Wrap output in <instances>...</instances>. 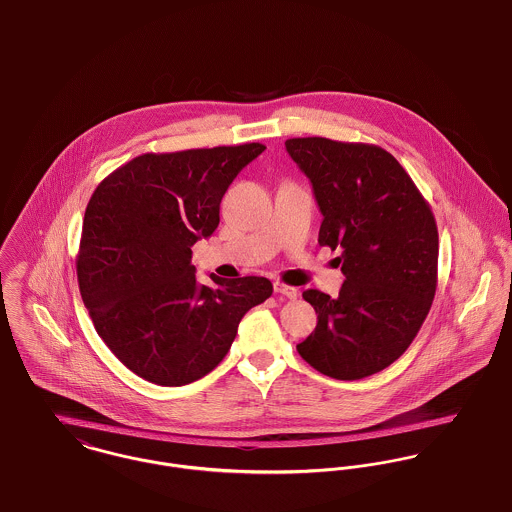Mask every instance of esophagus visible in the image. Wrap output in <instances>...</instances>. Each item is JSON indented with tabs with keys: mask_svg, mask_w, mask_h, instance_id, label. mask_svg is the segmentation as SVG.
I'll list each match as a JSON object with an SVG mask.
<instances>
[{
	"mask_svg": "<svg viewBox=\"0 0 512 512\" xmlns=\"http://www.w3.org/2000/svg\"><path fill=\"white\" fill-rule=\"evenodd\" d=\"M275 292L276 294H282V296L290 298V300H296V298H298V290H296L294 286L284 284V282H275Z\"/></svg>",
	"mask_w": 512,
	"mask_h": 512,
	"instance_id": "esophagus-1",
	"label": "esophagus"
}]
</instances>
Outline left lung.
<instances>
[{"mask_svg": "<svg viewBox=\"0 0 512 512\" xmlns=\"http://www.w3.org/2000/svg\"><path fill=\"white\" fill-rule=\"evenodd\" d=\"M286 150L314 187L319 245L341 247L337 298L315 288L314 333L296 345L317 372L360 380L388 368L433 306L438 230L433 210L399 161L380 146L290 138Z\"/></svg>", "mask_w": 512, "mask_h": 512, "instance_id": "1", "label": "left lung"}]
</instances>
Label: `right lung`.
Instances as JSON below:
<instances>
[{
  "mask_svg": "<svg viewBox=\"0 0 512 512\" xmlns=\"http://www.w3.org/2000/svg\"><path fill=\"white\" fill-rule=\"evenodd\" d=\"M259 142L142 154L87 202L76 271L95 331L158 386H185L228 354L241 317L273 294L263 276L198 286L191 247L220 224V202Z\"/></svg>",
  "mask_w": 512,
  "mask_h": 512,
  "instance_id": "obj_1",
  "label": "right lung"
}]
</instances>
